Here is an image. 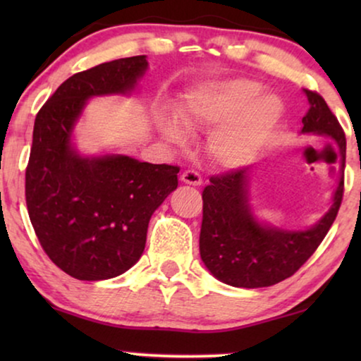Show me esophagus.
<instances>
[{"label":"esophagus","mask_w":361,"mask_h":361,"mask_svg":"<svg viewBox=\"0 0 361 361\" xmlns=\"http://www.w3.org/2000/svg\"><path fill=\"white\" fill-rule=\"evenodd\" d=\"M180 180L184 182V184H189V185H200L202 184V176L194 169H187V171L182 172Z\"/></svg>","instance_id":"obj_1"}]
</instances>
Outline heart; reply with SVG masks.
<instances>
[{"mask_svg": "<svg viewBox=\"0 0 361 361\" xmlns=\"http://www.w3.org/2000/svg\"><path fill=\"white\" fill-rule=\"evenodd\" d=\"M261 88L250 78L207 83L185 97L177 118L189 131L219 126L209 137L210 157L224 167L243 166L263 149L284 115L283 100ZM162 133L172 145H185V133L174 123H164Z\"/></svg>", "mask_w": 361, "mask_h": 361, "instance_id": "1", "label": "heart"}]
</instances>
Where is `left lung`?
<instances>
[{
  "label": "left lung",
  "instance_id": "left-lung-1",
  "mask_svg": "<svg viewBox=\"0 0 361 361\" xmlns=\"http://www.w3.org/2000/svg\"><path fill=\"white\" fill-rule=\"evenodd\" d=\"M310 108L302 118V133L325 135L337 142L342 154V177L330 210L312 228L286 231L263 226L248 204L251 169H233L210 177L202 192L204 216L200 228V258L221 283L235 288H266L288 279L319 248L338 214L343 199V167L347 140L337 116L317 92L305 90Z\"/></svg>",
  "mask_w": 361,
  "mask_h": 361
}]
</instances>
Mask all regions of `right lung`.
<instances>
[{"label": "right lung", "mask_w": 361, "mask_h": 361, "mask_svg": "<svg viewBox=\"0 0 361 361\" xmlns=\"http://www.w3.org/2000/svg\"><path fill=\"white\" fill-rule=\"evenodd\" d=\"M146 68V56H135L78 72L36 115L27 214L46 255L75 279H110L130 269L145 251L151 215L179 184L177 166L120 154L82 157L71 145L88 98L131 92Z\"/></svg>", "instance_id": "right-lung-1"}]
</instances>
